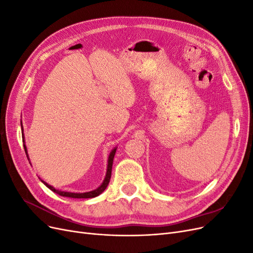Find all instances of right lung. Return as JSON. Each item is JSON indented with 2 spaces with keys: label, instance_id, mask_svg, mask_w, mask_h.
I'll return each instance as SVG.
<instances>
[{
  "label": "right lung",
  "instance_id": "1",
  "mask_svg": "<svg viewBox=\"0 0 253 253\" xmlns=\"http://www.w3.org/2000/svg\"><path fill=\"white\" fill-rule=\"evenodd\" d=\"M21 125H22V121H21ZM22 131H23V126H22ZM22 138H23V142L24 141V134L22 135ZM24 150H25V153H26V156L29 160V157H28V154H27V148L26 145L24 144ZM116 150H117V147L114 148L110 155H109V158H108V169H106V174H105V177L102 181V183L100 186H99L97 189L93 190V191H89V192H84V193H74V192H65V191H61V190H57L53 188L52 186L48 185L47 182H45L44 180H42L41 178V181L44 183L45 186H46L48 189H50L51 191H53V192L59 194L60 196H64V197H72V198H93V197H96L98 195H100L103 191L106 189V187H108L109 182H110V179H111V176H112V167H113V160H114V156H115V153H116Z\"/></svg>",
  "mask_w": 253,
  "mask_h": 253
}]
</instances>
